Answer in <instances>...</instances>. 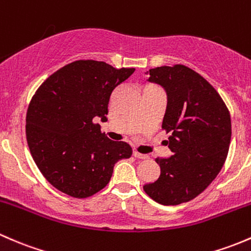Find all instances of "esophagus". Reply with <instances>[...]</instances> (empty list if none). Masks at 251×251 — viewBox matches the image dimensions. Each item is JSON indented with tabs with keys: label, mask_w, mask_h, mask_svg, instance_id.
<instances>
[{
	"label": "esophagus",
	"mask_w": 251,
	"mask_h": 251,
	"mask_svg": "<svg viewBox=\"0 0 251 251\" xmlns=\"http://www.w3.org/2000/svg\"><path fill=\"white\" fill-rule=\"evenodd\" d=\"M133 156L135 157V158H138V159H146V158H149V156H147V154H143V153H140V152H138V151H134L133 152Z\"/></svg>",
	"instance_id": "esophagus-1"
}]
</instances>
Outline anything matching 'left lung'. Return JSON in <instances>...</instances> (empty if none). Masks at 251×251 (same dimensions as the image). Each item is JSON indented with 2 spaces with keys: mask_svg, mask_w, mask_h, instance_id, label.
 <instances>
[{
  "mask_svg": "<svg viewBox=\"0 0 251 251\" xmlns=\"http://www.w3.org/2000/svg\"><path fill=\"white\" fill-rule=\"evenodd\" d=\"M149 81L167 92L162 128L169 158H156L161 175L144 191L157 203L177 205L202 193L220 173L231 143V116L216 89L185 65L151 69Z\"/></svg>",
  "mask_w": 251,
  "mask_h": 251,
  "instance_id": "obj_1",
  "label": "left lung"
}]
</instances>
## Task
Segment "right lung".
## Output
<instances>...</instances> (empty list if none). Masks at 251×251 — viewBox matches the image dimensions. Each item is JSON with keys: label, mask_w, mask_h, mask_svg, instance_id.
<instances>
[{"label": "right lung", "mask_w": 251, "mask_h": 251, "mask_svg": "<svg viewBox=\"0 0 251 251\" xmlns=\"http://www.w3.org/2000/svg\"><path fill=\"white\" fill-rule=\"evenodd\" d=\"M134 71L77 60L36 90L26 113V140L36 165L56 190L90 197L107 185L115 164L131 156L129 144L110 140L94 118L107 121L113 89Z\"/></svg>", "instance_id": "1"}]
</instances>
